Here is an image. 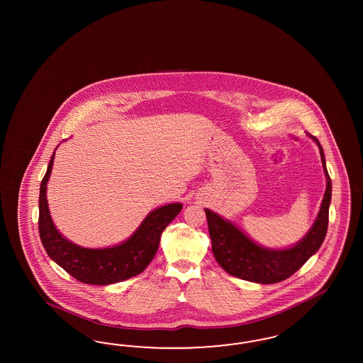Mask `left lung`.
<instances>
[{"label": "left lung", "instance_id": "obj_1", "mask_svg": "<svg viewBox=\"0 0 363 363\" xmlns=\"http://www.w3.org/2000/svg\"><path fill=\"white\" fill-rule=\"evenodd\" d=\"M310 137L318 145L328 185L317 220L297 245L282 250L266 249L252 241L230 220H223L214 211L205 209L213 254L220 267L233 277L264 285L277 284L294 274L313 254L318 252L329 225L331 179L326 169L323 149L315 137Z\"/></svg>", "mask_w": 363, "mask_h": 363}]
</instances>
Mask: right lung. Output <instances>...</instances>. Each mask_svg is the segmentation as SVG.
Masks as SVG:
<instances>
[{"instance_id": "right-lung-1", "label": "right lung", "mask_w": 363, "mask_h": 363, "mask_svg": "<svg viewBox=\"0 0 363 363\" xmlns=\"http://www.w3.org/2000/svg\"><path fill=\"white\" fill-rule=\"evenodd\" d=\"M55 153L43 178L38 198V231L48 255L79 282L111 285L143 273L158 250L161 234L182 209L181 203H169L153 210L121 245L105 249H86L67 241L55 229L46 199V184L53 167Z\"/></svg>"}]
</instances>
